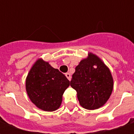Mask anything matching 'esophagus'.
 Instances as JSON below:
<instances>
[{
	"instance_id": "obj_1",
	"label": "esophagus",
	"mask_w": 134,
	"mask_h": 134,
	"mask_svg": "<svg viewBox=\"0 0 134 134\" xmlns=\"http://www.w3.org/2000/svg\"><path fill=\"white\" fill-rule=\"evenodd\" d=\"M65 76L67 77V78L70 81L71 80V75H70V73H66V74H65Z\"/></svg>"
}]
</instances>
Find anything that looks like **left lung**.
<instances>
[{
  "instance_id": "left-lung-1",
  "label": "left lung",
  "mask_w": 134,
  "mask_h": 134,
  "mask_svg": "<svg viewBox=\"0 0 134 134\" xmlns=\"http://www.w3.org/2000/svg\"><path fill=\"white\" fill-rule=\"evenodd\" d=\"M70 86L77 91L82 108L96 110L108 100L113 89V79L109 68L98 56L88 52L75 67Z\"/></svg>"
}]
</instances>
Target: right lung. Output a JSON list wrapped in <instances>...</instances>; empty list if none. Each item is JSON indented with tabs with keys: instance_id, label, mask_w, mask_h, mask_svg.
<instances>
[{
	"instance_id": "right-lung-1",
	"label": "right lung",
	"mask_w": 134,
	"mask_h": 134,
	"mask_svg": "<svg viewBox=\"0 0 134 134\" xmlns=\"http://www.w3.org/2000/svg\"><path fill=\"white\" fill-rule=\"evenodd\" d=\"M70 81L48 62L38 58L26 78V90L31 101L39 109L52 112L60 107L62 96Z\"/></svg>"
}]
</instances>
